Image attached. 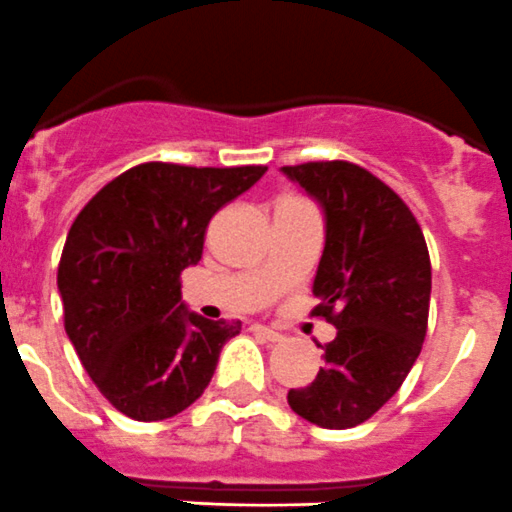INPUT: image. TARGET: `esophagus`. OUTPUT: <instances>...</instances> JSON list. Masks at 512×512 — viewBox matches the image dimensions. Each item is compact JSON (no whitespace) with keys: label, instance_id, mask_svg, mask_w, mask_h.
I'll list each match as a JSON object with an SVG mask.
<instances>
[{"label":"esophagus","instance_id":"34e87169","mask_svg":"<svg viewBox=\"0 0 512 512\" xmlns=\"http://www.w3.org/2000/svg\"><path fill=\"white\" fill-rule=\"evenodd\" d=\"M251 332H256L259 337H264L266 342H271V344H276L284 339L279 332H276V329H271V326H266V324H251Z\"/></svg>","mask_w":512,"mask_h":512}]
</instances>
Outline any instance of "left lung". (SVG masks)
Segmentation results:
<instances>
[{"mask_svg": "<svg viewBox=\"0 0 512 512\" xmlns=\"http://www.w3.org/2000/svg\"><path fill=\"white\" fill-rule=\"evenodd\" d=\"M321 206L326 241L311 314L337 326L309 387L289 389V407L326 430L362 425L402 387L420 357L430 314L432 266L405 201L377 175L347 160L286 165Z\"/></svg>", "mask_w": 512, "mask_h": 512, "instance_id": "1", "label": "left lung"}]
</instances>
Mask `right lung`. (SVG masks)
<instances>
[{"mask_svg": "<svg viewBox=\"0 0 512 512\" xmlns=\"http://www.w3.org/2000/svg\"><path fill=\"white\" fill-rule=\"evenodd\" d=\"M266 165L143 163L90 198L67 233L57 286L65 332L95 387L138 422L191 407L241 321H208L180 301L216 211Z\"/></svg>", "mask_w": 512, "mask_h": 512, "instance_id": "obj_1", "label": "right lung"}]
</instances>
